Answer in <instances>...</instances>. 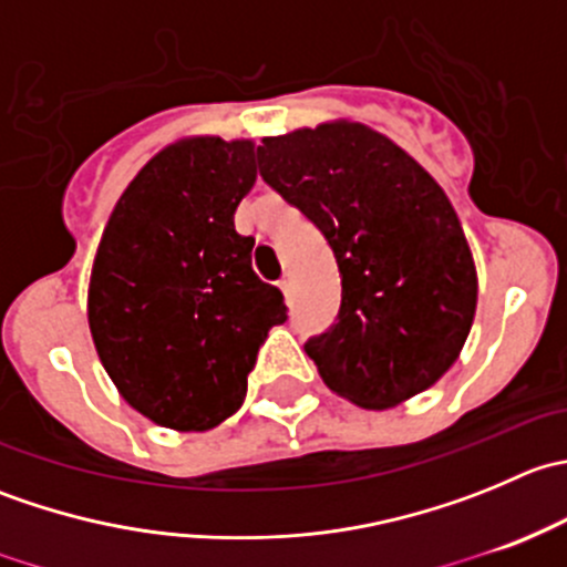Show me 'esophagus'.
Listing matches in <instances>:
<instances>
[{
	"label": "esophagus",
	"mask_w": 567,
	"mask_h": 567,
	"mask_svg": "<svg viewBox=\"0 0 567 567\" xmlns=\"http://www.w3.org/2000/svg\"><path fill=\"white\" fill-rule=\"evenodd\" d=\"M279 290L285 293V299H290V293H293V277H290V274H285V277L279 279Z\"/></svg>",
	"instance_id": "34e87169"
}]
</instances>
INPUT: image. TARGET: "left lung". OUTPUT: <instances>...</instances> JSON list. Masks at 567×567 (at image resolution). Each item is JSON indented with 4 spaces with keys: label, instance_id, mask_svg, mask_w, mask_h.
<instances>
[{
    "label": "left lung",
    "instance_id": "obj_1",
    "mask_svg": "<svg viewBox=\"0 0 567 567\" xmlns=\"http://www.w3.org/2000/svg\"><path fill=\"white\" fill-rule=\"evenodd\" d=\"M257 164L337 257L340 316L305 346L323 384L370 411L436 384L477 310V268L444 188L398 142L353 120L262 136Z\"/></svg>",
    "mask_w": 567,
    "mask_h": 567
}]
</instances>
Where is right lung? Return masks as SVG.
<instances>
[{"mask_svg":"<svg viewBox=\"0 0 567 567\" xmlns=\"http://www.w3.org/2000/svg\"><path fill=\"white\" fill-rule=\"evenodd\" d=\"M255 142L183 136L125 186L95 249L87 323L125 403L162 427L203 433L236 414L282 293L251 271L238 203Z\"/></svg>","mask_w":567,"mask_h":567,"instance_id":"1","label":"right lung"}]
</instances>
